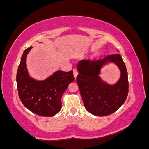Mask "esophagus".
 I'll return each instance as SVG.
<instances>
[{
    "mask_svg": "<svg viewBox=\"0 0 149 149\" xmlns=\"http://www.w3.org/2000/svg\"><path fill=\"white\" fill-rule=\"evenodd\" d=\"M73 76H74L75 78H76L77 76H78V71L76 69H73Z\"/></svg>",
    "mask_w": 149,
    "mask_h": 149,
    "instance_id": "obj_1",
    "label": "esophagus"
}]
</instances>
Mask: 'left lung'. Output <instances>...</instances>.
<instances>
[{
  "instance_id": "1",
  "label": "left lung",
  "mask_w": 149,
  "mask_h": 149,
  "mask_svg": "<svg viewBox=\"0 0 149 149\" xmlns=\"http://www.w3.org/2000/svg\"><path fill=\"white\" fill-rule=\"evenodd\" d=\"M109 63L115 64L121 76L114 84L104 81L100 76L104 66ZM79 73L76 78L85 107L97 116L110 115L119 109L128 95L127 69L120 54H111L96 61L80 60L77 64Z\"/></svg>"
}]
</instances>
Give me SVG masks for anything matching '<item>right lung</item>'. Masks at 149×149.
<instances>
[{"mask_svg":"<svg viewBox=\"0 0 149 149\" xmlns=\"http://www.w3.org/2000/svg\"><path fill=\"white\" fill-rule=\"evenodd\" d=\"M31 49L29 47L24 50L17 72L19 97L24 106L33 113L51 117L60 111L62 95L75 78L73 71H56L43 80L31 78L26 66V57Z\"/></svg>","mask_w":149,"mask_h":149,"instance_id":"1","label":"right lung"}]
</instances>
